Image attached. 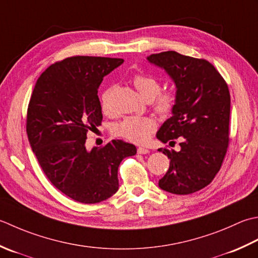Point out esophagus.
Segmentation results:
<instances>
[{
    "label": "esophagus",
    "mask_w": 258,
    "mask_h": 258,
    "mask_svg": "<svg viewBox=\"0 0 258 258\" xmlns=\"http://www.w3.org/2000/svg\"><path fill=\"white\" fill-rule=\"evenodd\" d=\"M138 153L139 154H148V153H150V150L145 149V148H139L138 149Z\"/></svg>",
    "instance_id": "esophagus-1"
}]
</instances>
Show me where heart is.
<instances>
[{"label": "heart", "instance_id": "b5f03b06", "mask_svg": "<svg viewBox=\"0 0 258 258\" xmlns=\"http://www.w3.org/2000/svg\"><path fill=\"white\" fill-rule=\"evenodd\" d=\"M134 85L140 95L146 100L154 98V108L158 113L166 115L173 109L175 104V94L173 90H165L160 93L161 84L152 76L139 74L134 77ZM113 87L106 89L102 95V108L105 113H109V99ZM156 128V122L152 117H138L131 116L115 125V132L134 143H145Z\"/></svg>", "mask_w": 258, "mask_h": 258}]
</instances>
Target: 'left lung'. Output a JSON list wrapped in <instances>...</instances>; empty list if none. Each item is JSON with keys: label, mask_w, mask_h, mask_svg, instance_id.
<instances>
[{"label": "left lung", "mask_w": 258, "mask_h": 258, "mask_svg": "<svg viewBox=\"0 0 258 258\" xmlns=\"http://www.w3.org/2000/svg\"><path fill=\"white\" fill-rule=\"evenodd\" d=\"M146 59L164 69L176 89L172 116L159 128L156 138L163 143L181 138L180 151L161 150L170 159V166L159 186L174 195L194 194L214 180L228 148V86L205 59L175 51L153 53Z\"/></svg>", "instance_id": "8db88e82"}]
</instances>
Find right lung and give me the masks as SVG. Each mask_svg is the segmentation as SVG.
I'll use <instances>...</instances> for the list:
<instances>
[{
	"label": "right lung",
	"instance_id": "obj_1",
	"mask_svg": "<svg viewBox=\"0 0 258 258\" xmlns=\"http://www.w3.org/2000/svg\"><path fill=\"white\" fill-rule=\"evenodd\" d=\"M123 59L76 55L50 66L35 83L27 115L30 145L55 188L82 204H97L118 190V166L135 145L113 140L86 149L88 131L103 119L98 87Z\"/></svg>",
	"mask_w": 258,
	"mask_h": 258
}]
</instances>
